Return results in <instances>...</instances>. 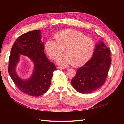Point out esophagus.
<instances>
[{"mask_svg":"<svg viewBox=\"0 0 124 124\" xmlns=\"http://www.w3.org/2000/svg\"><path fill=\"white\" fill-rule=\"evenodd\" d=\"M57 68H58V69H65V68L64 67H62V66H58L57 67Z\"/></svg>","mask_w":124,"mask_h":124,"instance_id":"esophagus-1","label":"esophagus"}]
</instances>
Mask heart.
<instances>
[{"mask_svg":"<svg viewBox=\"0 0 124 124\" xmlns=\"http://www.w3.org/2000/svg\"><path fill=\"white\" fill-rule=\"evenodd\" d=\"M54 37L55 40L50 38L46 41L45 48L53 59L62 54L64 48L66 53L57 59L60 64L81 66L90 58L95 50V43L92 38L74 29L62 30Z\"/></svg>","mask_w":124,"mask_h":124,"instance_id":"heart-1","label":"heart"}]
</instances>
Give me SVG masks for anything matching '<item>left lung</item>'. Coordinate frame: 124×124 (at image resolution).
<instances>
[{
    "mask_svg": "<svg viewBox=\"0 0 124 124\" xmlns=\"http://www.w3.org/2000/svg\"><path fill=\"white\" fill-rule=\"evenodd\" d=\"M111 51L102 41L96 44L92 58L77 71L71 81L73 88L81 93L94 92L102 86L111 63Z\"/></svg>",
    "mask_w": 124,
    "mask_h": 124,
    "instance_id": "1",
    "label": "left lung"
}]
</instances>
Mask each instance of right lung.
<instances>
[{"instance_id": "1", "label": "right lung", "mask_w": 124, "mask_h": 124, "mask_svg": "<svg viewBox=\"0 0 124 124\" xmlns=\"http://www.w3.org/2000/svg\"><path fill=\"white\" fill-rule=\"evenodd\" d=\"M44 50L40 30L24 33L18 37L11 48L9 73L17 88L31 96L39 97L47 91L53 72L56 70L55 65L44 54ZM20 54L27 56L34 65L33 73L28 79H22L16 73V67L19 60Z\"/></svg>"}]
</instances>
